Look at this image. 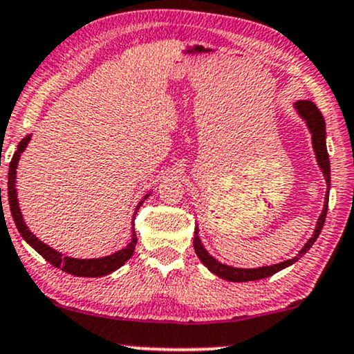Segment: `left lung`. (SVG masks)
<instances>
[{"instance_id":"left-lung-1","label":"left lung","mask_w":354,"mask_h":354,"mask_svg":"<svg viewBox=\"0 0 354 354\" xmlns=\"http://www.w3.org/2000/svg\"><path fill=\"white\" fill-rule=\"evenodd\" d=\"M293 107L297 109V112H299L300 117L304 118L306 127H308L310 133H312V145H313V150H315V156H317L318 166H320V169L323 171V176H325V181H326V186H328V191H330L331 178H330V160H328V151H326L325 118H323L322 112L317 109V105H315L312 100H299V102H295V104H293ZM328 191L325 194V204H323V211H322L320 218H318V221H317V225H315L313 236L310 237L308 241H306V244L301 247L300 252L297 254L293 259H288V261H283L280 263H274V266L257 267V269H239V267L225 266V263L216 261V259L212 257V255L207 252L206 249H204L203 242L198 236L199 229H198V225H196L193 244H194V250H196V254H198L199 261H201L204 266H206L207 269L212 272V274L221 277V279H224V280H229V282H250V280H261V279H266V277H270V275L277 274V272L285 269V267L295 263L300 257H304V255L310 250V247L315 244L317 237L320 236L323 224H325L326 211H328Z\"/></svg>"}]
</instances>
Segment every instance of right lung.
<instances>
[{"instance_id": "right-lung-1", "label": "right lung", "mask_w": 354, "mask_h": 354, "mask_svg": "<svg viewBox=\"0 0 354 354\" xmlns=\"http://www.w3.org/2000/svg\"><path fill=\"white\" fill-rule=\"evenodd\" d=\"M29 140H31V135H26L19 142L18 150L15 151V155H12V160L10 163V173H8V203H10L11 216H12V219H15L16 227H18V231L21 236H23V239L26 241L28 244L31 245L34 250H36V252H39L42 257H44L46 261L50 263V266L57 267V269L67 272V274H71V275L102 277V275L112 274V272L120 269L123 263L129 261V259L135 252V245H136L135 229H131V241L127 244V247H123V249L118 250V252L107 255V257H100V259L67 257V255L57 252V250L53 249V247L44 244V242L37 239V237L34 236L31 231H29L26 223H24V219H23V214H21L18 194H16V168H18L21 153L26 150ZM147 198H148V194L145 196L143 199H147ZM143 199L138 203L136 209H138L140 204L143 203ZM135 214H136V211H135Z\"/></svg>"}]
</instances>
